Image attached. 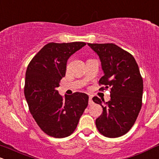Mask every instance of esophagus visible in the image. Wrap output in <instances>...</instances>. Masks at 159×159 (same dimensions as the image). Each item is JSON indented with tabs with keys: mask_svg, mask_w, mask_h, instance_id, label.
I'll return each mask as SVG.
<instances>
[{
	"mask_svg": "<svg viewBox=\"0 0 159 159\" xmlns=\"http://www.w3.org/2000/svg\"><path fill=\"white\" fill-rule=\"evenodd\" d=\"M93 104V98H92L91 96H89V104L91 105V104Z\"/></svg>",
	"mask_w": 159,
	"mask_h": 159,
	"instance_id": "esophagus-1",
	"label": "esophagus"
}]
</instances>
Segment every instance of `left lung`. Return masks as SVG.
<instances>
[{
    "mask_svg": "<svg viewBox=\"0 0 159 159\" xmlns=\"http://www.w3.org/2000/svg\"><path fill=\"white\" fill-rule=\"evenodd\" d=\"M87 44L98 55L104 73L99 80L104 87L100 89H111L108 102L97 96L93 98L103 108L95 120L97 129L106 137H120L133 127L142 105L143 79L139 66L130 53L114 43Z\"/></svg>",
    "mask_w": 159,
    "mask_h": 159,
    "instance_id": "obj_1",
    "label": "left lung"
}]
</instances>
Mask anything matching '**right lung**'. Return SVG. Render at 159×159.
Here are the masks:
<instances>
[{
	"instance_id": "add662e5",
	"label": "right lung",
	"mask_w": 159,
	"mask_h": 159,
	"mask_svg": "<svg viewBox=\"0 0 159 159\" xmlns=\"http://www.w3.org/2000/svg\"><path fill=\"white\" fill-rule=\"evenodd\" d=\"M85 45L84 42L49 43L27 66L25 98L36 123L50 136L71 135L88 105L89 96L85 93L77 92L64 99L57 90L69 58Z\"/></svg>"
}]
</instances>
